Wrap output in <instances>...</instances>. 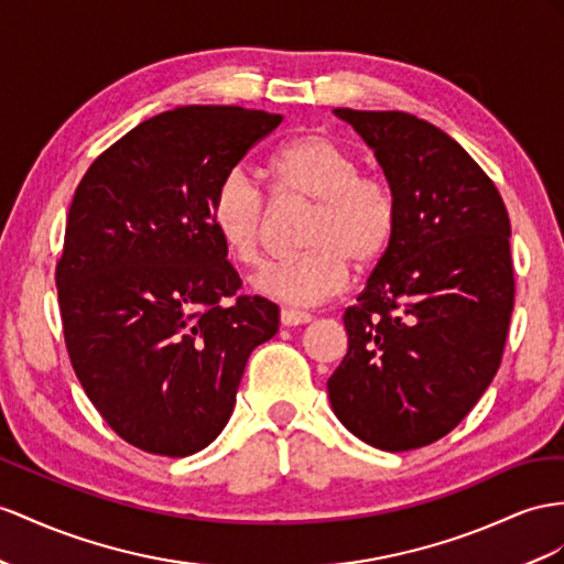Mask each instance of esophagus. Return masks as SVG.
<instances>
[{"instance_id":"obj_1","label":"esophagus","mask_w":564,"mask_h":564,"mask_svg":"<svg viewBox=\"0 0 564 564\" xmlns=\"http://www.w3.org/2000/svg\"><path fill=\"white\" fill-rule=\"evenodd\" d=\"M310 322H312V314H307V312L281 310V324L283 326H302V324H310Z\"/></svg>"}]
</instances>
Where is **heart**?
Segmentation results:
<instances>
[{"label": "heart", "instance_id": "heart-1", "mask_svg": "<svg viewBox=\"0 0 564 564\" xmlns=\"http://www.w3.org/2000/svg\"><path fill=\"white\" fill-rule=\"evenodd\" d=\"M273 199L281 207L312 205L302 234L307 252L254 273L252 288L291 307H312L336 297L359 271L379 264L398 234V197L377 173L359 171V159L324 133L285 140L269 159ZM214 234L242 267H254L269 234L271 207L245 169H230L209 205Z\"/></svg>", "mask_w": 564, "mask_h": 564}]
</instances>
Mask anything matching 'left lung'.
<instances>
[{
	"label": "left lung",
	"mask_w": 564,
	"mask_h": 564,
	"mask_svg": "<svg viewBox=\"0 0 564 564\" xmlns=\"http://www.w3.org/2000/svg\"><path fill=\"white\" fill-rule=\"evenodd\" d=\"M398 197V234L343 314L348 355L328 379L340 424L402 453L451 433L494 381L514 305L510 216L451 135L405 111L334 109Z\"/></svg>",
	"instance_id": "8db88e82"
}]
</instances>
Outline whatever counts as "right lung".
I'll list each match as a JSON object with an SVG mask.
<instances>
[{
  "instance_id": "1",
  "label": "right lung",
  "mask_w": 564,
  "mask_h": 564,
  "mask_svg": "<svg viewBox=\"0 0 564 564\" xmlns=\"http://www.w3.org/2000/svg\"><path fill=\"white\" fill-rule=\"evenodd\" d=\"M281 113L178 107L135 126L76 187L56 264L66 350L102 420L144 453L219 436L279 307L242 285L214 234L216 185Z\"/></svg>"
}]
</instances>
